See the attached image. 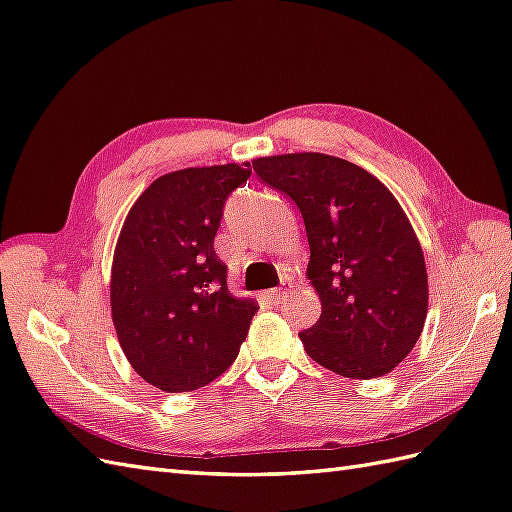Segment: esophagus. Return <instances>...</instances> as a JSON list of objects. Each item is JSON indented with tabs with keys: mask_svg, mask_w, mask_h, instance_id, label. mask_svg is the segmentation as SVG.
<instances>
[{
	"mask_svg": "<svg viewBox=\"0 0 512 512\" xmlns=\"http://www.w3.org/2000/svg\"><path fill=\"white\" fill-rule=\"evenodd\" d=\"M284 295H286V289H271V291H267L265 293V297L269 299V302H280V299H284Z\"/></svg>",
	"mask_w": 512,
	"mask_h": 512,
	"instance_id": "obj_1",
	"label": "esophagus"
}]
</instances>
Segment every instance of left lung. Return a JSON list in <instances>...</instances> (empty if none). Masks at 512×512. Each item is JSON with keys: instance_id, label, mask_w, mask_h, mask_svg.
<instances>
[{"instance_id": "obj_1", "label": "left lung", "mask_w": 512, "mask_h": 512, "mask_svg": "<svg viewBox=\"0 0 512 512\" xmlns=\"http://www.w3.org/2000/svg\"><path fill=\"white\" fill-rule=\"evenodd\" d=\"M252 165L304 217L306 276L321 299L319 321L299 332L306 354L343 378L393 371L428 315L426 260L400 202L376 176L336 156L299 152Z\"/></svg>"}]
</instances>
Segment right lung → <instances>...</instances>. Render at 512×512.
<instances>
[{
	"mask_svg": "<svg viewBox=\"0 0 512 512\" xmlns=\"http://www.w3.org/2000/svg\"><path fill=\"white\" fill-rule=\"evenodd\" d=\"M245 165L189 167L154 180L123 221L110 273V310L128 363L160 391L219 378L245 341L254 299L228 291L215 234Z\"/></svg>",
	"mask_w": 512,
	"mask_h": 512,
	"instance_id": "right-lung-1",
	"label": "right lung"
}]
</instances>
